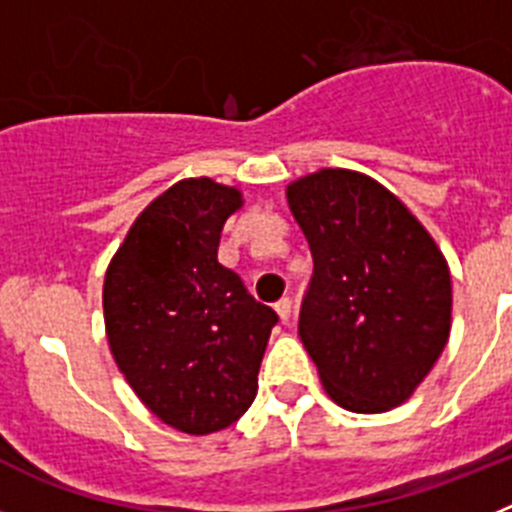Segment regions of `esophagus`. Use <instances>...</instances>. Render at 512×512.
<instances>
[{
	"label": "esophagus",
	"mask_w": 512,
	"mask_h": 512,
	"mask_svg": "<svg viewBox=\"0 0 512 512\" xmlns=\"http://www.w3.org/2000/svg\"><path fill=\"white\" fill-rule=\"evenodd\" d=\"M274 310H277L279 320H282L284 325H289V320H292V300H289V297H282V300L274 305Z\"/></svg>",
	"instance_id": "esophagus-1"
}]
</instances>
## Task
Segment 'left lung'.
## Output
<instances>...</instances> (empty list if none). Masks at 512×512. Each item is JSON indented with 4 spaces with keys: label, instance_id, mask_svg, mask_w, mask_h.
<instances>
[{
    "label": "left lung",
    "instance_id": "8db88e82",
    "mask_svg": "<svg viewBox=\"0 0 512 512\" xmlns=\"http://www.w3.org/2000/svg\"><path fill=\"white\" fill-rule=\"evenodd\" d=\"M287 202L310 243L300 338L325 392L351 413L397 408L449 341V264L418 217L359 171L302 176Z\"/></svg>",
    "mask_w": 512,
    "mask_h": 512
}]
</instances>
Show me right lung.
I'll return each mask as SVG.
<instances>
[{
    "label": "right lung",
    "instance_id": "1",
    "mask_svg": "<svg viewBox=\"0 0 512 512\" xmlns=\"http://www.w3.org/2000/svg\"><path fill=\"white\" fill-rule=\"evenodd\" d=\"M235 187L182 179L140 212L104 274L115 364L140 402L192 436L223 431L251 408L277 312L217 261Z\"/></svg>",
    "mask_w": 512,
    "mask_h": 512
}]
</instances>
